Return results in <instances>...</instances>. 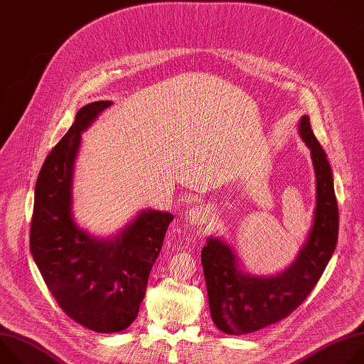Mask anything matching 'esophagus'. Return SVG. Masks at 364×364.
Listing matches in <instances>:
<instances>
[{
    "label": "esophagus",
    "instance_id": "esophagus-1",
    "mask_svg": "<svg viewBox=\"0 0 364 364\" xmlns=\"http://www.w3.org/2000/svg\"><path fill=\"white\" fill-rule=\"evenodd\" d=\"M210 219V212L204 205H193L186 212V220L191 226H203Z\"/></svg>",
    "mask_w": 364,
    "mask_h": 364
}]
</instances>
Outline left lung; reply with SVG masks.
<instances>
[{"label":"left lung","instance_id":"left-lung-1","mask_svg":"<svg viewBox=\"0 0 364 364\" xmlns=\"http://www.w3.org/2000/svg\"><path fill=\"white\" fill-rule=\"evenodd\" d=\"M298 134L311 151L316 176L313 223L294 261L275 275L249 272L230 243L209 236L201 249V265L216 327L230 336H243L288 317L313 291L336 250L338 207L334 177L327 154L302 115Z\"/></svg>","mask_w":364,"mask_h":364}]
</instances>
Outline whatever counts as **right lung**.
<instances>
[{"label": "right lung", "instance_id": "add662e5", "mask_svg": "<svg viewBox=\"0 0 364 364\" xmlns=\"http://www.w3.org/2000/svg\"><path fill=\"white\" fill-rule=\"evenodd\" d=\"M112 105L90 102L50 151L38 173L30 230L34 262L55 299L80 326L118 333L138 316L151 268L174 215L141 210L114 236H96L73 215V180L82 134Z\"/></svg>", "mask_w": 364, "mask_h": 364}]
</instances>
